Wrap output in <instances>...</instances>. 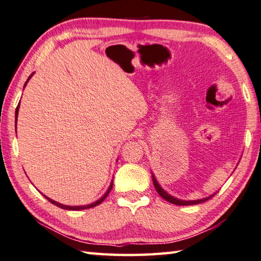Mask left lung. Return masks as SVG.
Here are the masks:
<instances>
[{
    "mask_svg": "<svg viewBox=\"0 0 261 261\" xmlns=\"http://www.w3.org/2000/svg\"><path fill=\"white\" fill-rule=\"evenodd\" d=\"M152 178H153L154 187H155L158 193L160 194V196L163 198V199L167 200V201H169V202H171V204L178 205V206H187V205H197V204H201V202H205L206 200L211 199V198L213 197V196H215V193L218 192V191H216L215 193L212 194V196L206 197V198H202V199H198V200H182V199H178V198H175V197H173V196H170L169 193L166 192L165 190H163V189L161 188V185L158 183L155 176H154L153 174H152Z\"/></svg>",
    "mask_w": 261,
    "mask_h": 261,
    "instance_id": "8db88e82",
    "label": "left lung"
}]
</instances>
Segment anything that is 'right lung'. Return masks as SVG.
Wrapping results in <instances>:
<instances>
[{
	"label": "right lung",
	"instance_id": "1",
	"mask_svg": "<svg viewBox=\"0 0 261 261\" xmlns=\"http://www.w3.org/2000/svg\"><path fill=\"white\" fill-rule=\"evenodd\" d=\"M34 74V72L31 74V76L29 77V79H28V82L30 81V78L32 77ZM28 82L25 83V85H24V87L26 86V84H28ZM18 110H19V103H18V106H17V108H16V124H17V116H18ZM17 127V126H16ZM16 132H17V130H16ZM112 188H113V180H112V183H110V185H109V188H108V190H107V192H106L102 197L100 198V199H98L96 201H94V202H92V204H90V205H84V206H67V205H63V204H60V202H57V201H55V200H53V199H50V198H48V197H46L47 198V200L48 201H50L51 204H54V205H56V206H59V207H61V208H63V210H69V211H82V210H87V208H92V207H94V206H96V205H99V204H101V202H102L105 199H106V197L108 196V193L110 192V190H112Z\"/></svg>",
	"mask_w": 261,
	"mask_h": 261
}]
</instances>
